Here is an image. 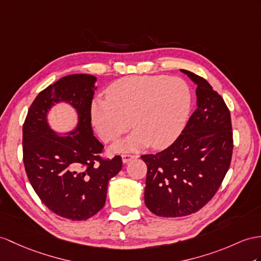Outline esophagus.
I'll list each match as a JSON object with an SVG mask.
<instances>
[{
	"label": "esophagus",
	"mask_w": 261,
	"mask_h": 261,
	"mask_svg": "<svg viewBox=\"0 0 261 261\" xmlns=\"http://www.w3.org/2000/svg\"><path fill=\"white\" fill-rule=\"evenodd\" d=\"M123 158V163H128L132 160H134V158H137V155H130V154H123L122 155Z\"/></svg>",
	"instance_id": "obj_1"
}]
</instances>
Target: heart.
<instances>
[{
    "instance_id": "obj_1",
    "label": "heart",
    "mask_w": 261,
    "mask_h": 261,
    "mask_svg": "<svg viewBox=\"0 0 261 261\" xmlns=\"http://www.w3.org/2000/svg\"><path fill=\"white\" fill-rule=\"evenodd\" d=\"M190 107L192 92L184 80L165 75L128 76L114 82L107 97L93 101L91 117L104 142L116 141L132 125L136 128L115 145L116 150H136L150 144L164 148L180 135Z\"/></svg>"
}]
</instances>
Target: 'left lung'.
<instances>
[{"mask_svg":"<svg viewBox=\"0 0 261 261\" xmlns=\"http://www.w3.org/2000/svg\"><path fill=\"white\" fill-rule=\"evenodd\" d=\"M197 85V109L178 138L147 165L145 204L161 217H182L204 207L230 166L233 138L224 98L201 76L181 69Z\"/></svg>","mask_w":261,"mask_h":261,"instance_id":"left-lung-1","label":"left lung"}]
</instances>
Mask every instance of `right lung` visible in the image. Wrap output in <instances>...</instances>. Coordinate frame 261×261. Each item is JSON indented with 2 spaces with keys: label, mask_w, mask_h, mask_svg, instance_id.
Returning a JSON list of instances; mask_svg holds the SVG:
<instances>
[{
  "label": "right lung",
  "mask_w": 261,
  "mask_h": 261,
  "mask_svg": "<svg viewBox=\"0 0 261 261\" xmlns=\"http://www.w3.org/2000/svg\"><path fill=\"white\" fill-rule=\"evenodd\" d=\"M96 77L73 74L39 93L23 124V162L32 187L50 212L86 220L105 205L107 186L122 169V157H101L104 146L93 135L91 107ZM64 100L79 113V125L67 137L49 128L46 114Z\"/></svg>",
  "instance_id": "1"
}]
</instances>
